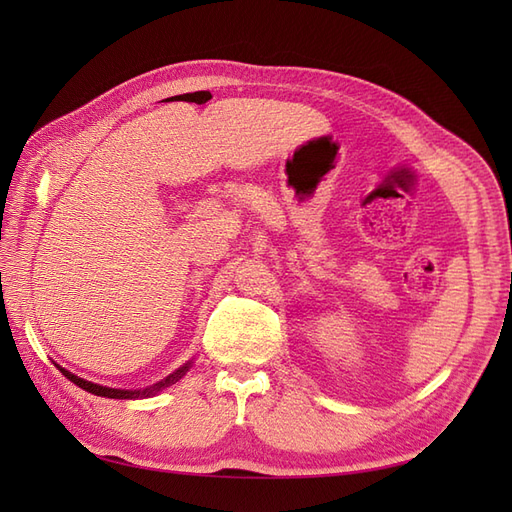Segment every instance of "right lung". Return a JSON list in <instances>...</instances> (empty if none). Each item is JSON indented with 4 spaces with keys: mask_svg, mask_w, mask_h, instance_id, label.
<instances>
[{
    "mask_svg": "<svg viewBox=\"0 0 512 512\" xmlns=\"http://www.w3.org/2000/svg\"><path fill=\"white\" fill-rule=\"evenodd\" d=\"M190 367H192V361H188L185 365H181L179 369H175L173 374L166 376L164 380H160V382H156V384H151V386H147V389H141V391L108 389V386H100V384L87 382V380H83V378H79V376H74L72 371H68V369H64V367H59V371H61V374H64L70 382H74L76 386H81L83 391H87V393H94V395H98V397H108V399H143V397H153V395H158L160 391H164V389H166V386H170V384H175L177 380H181V378L185 376V371H188Z\"/></svg>",
    "mask_w": 512,
    "mask_h": 512,
    "instance_id": "1",
    "label": "right lung"
}]
</instances>
